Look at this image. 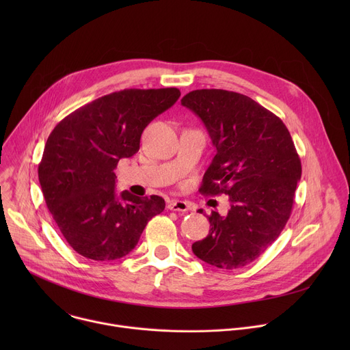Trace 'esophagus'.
Segmentation results:
<instances>
[{"mask_svg":"<svg viewBox=\"0 0 350 350\" xmlns=\"http://www.w3.org/2000/svg\"><path fill=\"white\" fill-rule=\"evenodd\" d=\"M167 209L174 212H188L191 211V206L185 201H177V199H174V201H170L167 204Z\"/></svg>","mask_w":350,"mask_h":350,"instance_id":"34e87169","label":"esophagus"}]
</instances>
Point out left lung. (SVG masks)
I'll return each instance as SVG.
<instances>
[{"label": "left lung", "instance_id": "8db88e82", "mask_svg": "<svg viewBox=\"0 0 350 350\" xmlns=\"http://www.w3.org/2000/svg\"><path fill=\"white\" fill-rule=\"evenodd\" d=\"M181 105L202 120L217 151L199 191L226 193L230 201L226 216L212 212V228L192 243V252L215 267L239 269L284 230L302 176L301 159L282 120L243 94L195 90Z\"/></svg>", "mask_w": 350, "mask_h": 350}]
</instances>
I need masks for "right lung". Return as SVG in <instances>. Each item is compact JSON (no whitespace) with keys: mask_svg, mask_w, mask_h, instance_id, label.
Instances as JSON below:
<instances>
[{"mask_svg":"<svg viewBox=\"0 0 350 350\" xmlns=\"http://www.w3.org/2000/svg\"><path fill=\"white\" fill-rule=\"evenodd\" d=\"M178 88H129L76 109L49 134L38 180L48 211L75 251L91 260L129 255L154 216L158 195L116 192L115 169L138 152L144 129L176 104Z\"/></svg>","mask_w":350,"mask_h":350,"instance_id":"add662e5","label":"right lung"}]
</instances>
